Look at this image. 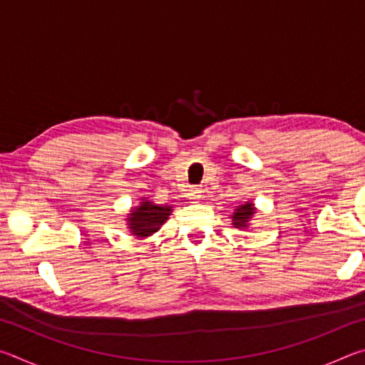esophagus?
Masks as SVG:
<instances>
[{
    "label": "esophagus",
    "mask_w": 365,
    "mask_h": 365,
    "mask_svg": "<svg viewBox=\"0 0 365 365\" xmlns=\"http://www.w3.org/2000/svg\"><path fill=\"white\" fill-rule=\"evenodd\" d=\"M202 191H201V188H197V187H191L190 190H188V200H191V202H197L201 200V195Z\"/></svg>",
    "instance_id": "34e87169"
}]
</instances>
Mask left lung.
Listing matches in <instances>:
<instances>
[{"instance_id":"8db88e82","label":"left lung","mask_w":365,"mask_h":365,"mask_svg":"<svg viewBox=\"0 0 365 365\" xmlns=\"http://www.w3.org/2000/svg\"><path fill=\"white\" fill-rule=\"evenodd\" d=\"M255 212H256L255 205H252V202H250V201L246 202V205L238 206L237 209H235V212L232 215L233 225L237 228H246V227H248L252 214H255Z\"/></svg>"}]
</instances>
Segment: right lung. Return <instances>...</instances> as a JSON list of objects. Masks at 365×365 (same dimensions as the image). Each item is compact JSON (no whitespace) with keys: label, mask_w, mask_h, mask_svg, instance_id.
<instances>
[{"label":"right lung","mask_w":365,"mask_h":365,"mask_svg":"<svg viewBox=\"0 0 365 365\" xmlns=\"http://www.w3.org/2000/svg\"><path fill=\"white\" fill-rule=\"evenodd\" d=\"M170 212V206H159L154 205L150 200H143L140 206L132 209L130 214H128L127 225L135 237H150V235L156 233L160 225L169 219Z\"/></svg>","instance_id":"1"}]
</instances>
